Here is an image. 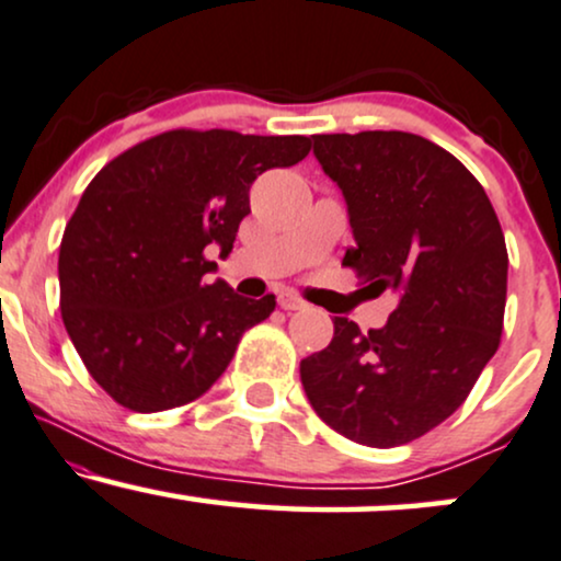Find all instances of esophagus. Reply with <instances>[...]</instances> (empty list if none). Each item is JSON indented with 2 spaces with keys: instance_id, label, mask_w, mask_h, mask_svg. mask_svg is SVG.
<instances>
[{
  "instance_id": "34e87169",
  "label": "esophagus",
  "mask_w": 561,
  "mask_h": 561,
  "mask_svg": "<svg viewBox=\"0 0 561 561\" xmlns=\"http://www.w3.org/2000/svg\"><path fill=\"white\" fill-rule=\"evenodd\" d=\"M279 308L282 310H300V308H306V302H302L298 295H293V293H282L279 295Z\"/></svg>"
}]
</instances>
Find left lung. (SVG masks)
<instances>
[{"label": "left lung", "instance_id": "left-lung-1", "mask_svg": "<svg viewBox=\"0 0 561 561\" xmlns=\"http://www.w3.org/2000/svg\"><path fill=\"white\" fill-rule=\"evenodd\" d=\"M313 153L347 201L355 248L342 266L397 289L387 327L334 319V340L300 363L327 426L368 447L428 434L468 400L496 353L507 245L483 185L413 133L313 135Z\"/></svg>", "mask_w": 561, "mask_h": 561}]
</instances>
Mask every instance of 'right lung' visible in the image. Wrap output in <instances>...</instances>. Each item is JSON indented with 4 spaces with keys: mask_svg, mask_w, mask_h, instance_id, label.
Returning a JSON list of instances; mask_svg holds the SVG:
<instances>
[{
    "mask_svg": "<svg viewBox=\"0 0 561 561\" xmlns=\"http://www.w3.org/2000/svg\"><path fill=\"white\" fill-rule=\"evenodd\" d=\"M306 135L167 130L112 159L85 187L59 245V308L80 360L114 402L159 413L225 374L274 295L206 285L208 245L232 251L266 170L308 157Z\"/></svg>",
    "mask_w": 561,
    "mask_h": 561,
    "instance_id": "add662e5",
    "label": "right lung"
}]
</instances>
